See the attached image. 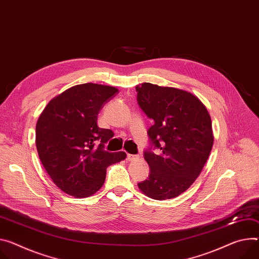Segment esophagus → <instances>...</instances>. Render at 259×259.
Wrapping results in <instances>:
<instances>
[{
	"label": "esophagus",
	"mask_w": 259,
	"mask_h": 259,
	"mask_svg": "<svg viewBox=\"0 0 259 259\" xmlns=\"http://www.w3.org/2000/svg\"><path fill=\"white\" fill-rule=\"evenodd\" d=\"M138 158H139V156H137V155L127 154V160H128V161H133V160H135V159H138Z\"/></svg>",
	"instance_id": "1"
}]
</instances>
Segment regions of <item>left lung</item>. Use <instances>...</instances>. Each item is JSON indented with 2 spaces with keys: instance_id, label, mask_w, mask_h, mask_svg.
Listing matches in <instances>:
<instances>
[{
  "instance_id": "1",
  "label": "left lung",
  "mask_w": 259,
  "mask_h": 259,
  "mask_svg": "<svg viewBox=\"0 0 259 259\" xmlns=\"http://www.w3.org/2000/svg\"><path fill=\"white\" fill-rule=\"evenodd\" d=\"M136 92L139 107L154 120L144 153L150 175L138 188L153 199L177 197L195 182L211 151L209 113L193 94L180 89L145 82Z\"/></svg>"
}]
</instances>
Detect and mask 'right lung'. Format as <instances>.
I'll return each mask as SVG.
<instances>
[{
    "mask_svg": "<svg viewBox=\"0 0 259 259\" xmlns=\"http://www.w3.org/2000/svg\"><path fill=\"white\" fill-rule=\"evenodd\" d=\"M116 94L110 85L77 84L51 100L39 116V158L53 182L69 195H93L104 184L106 168L126 158L125 152L105 151L113 132L97 125L101 108Z\"/></svg>",
    "mask_w": 259,
    "mask_h": 259,
    "instance_id": "obj_1",
    "label": "right lung"
}]
</instances>
